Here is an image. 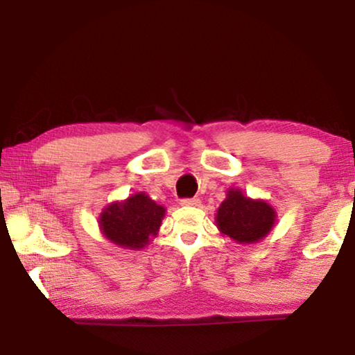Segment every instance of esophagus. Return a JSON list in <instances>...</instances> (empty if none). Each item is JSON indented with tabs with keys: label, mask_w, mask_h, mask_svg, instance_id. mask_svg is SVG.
Returning a JSON list of instances; mask_svg holds the SVG:
<instances>
[{
	"label": "esophagus",
	"mask_w": 355,
	"mask_h": 355,
	"mask_svg": "<svg viewBox=\"0 0 355 355\" xmlns=\"http://www.w3.org/2000/svg\"><path fill=\"white\" fill-rule=\"evenodd\" d=\"M181 205L182 207H198L200 205V200H198V198H182Z\"/></svg>",
	"instance_id": "34e87169"
}]
</instances>
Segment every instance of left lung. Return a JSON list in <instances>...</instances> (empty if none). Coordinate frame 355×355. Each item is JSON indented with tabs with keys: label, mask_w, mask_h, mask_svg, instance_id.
Returning a JSON list of instances; mask_svg holds the SVG:
<instances>
[{
	"label": "left lung",
	"mask_w": 355,
	"mask_h": 355,
	"mask_svg": "<svg viewBox=\"0 0 355 355\" xmlns=\"http://www.w3.org/2000/svg\"><path fill=\"white\" fill-rule=\"evenodd\" d=\"M276 210L261 198H250L241 189L230 187L216 210V227L237 244H255L265 239L276 223Z\"/></svg>",
	"instance_id": "8db88e82"
}]
</instances>
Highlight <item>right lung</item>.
Instances as JSON below:
<instances>
[{"label":"right lung","instance_id":"obj_1","mask_svg":"<svg viewBox=\"0 0 355 355\" xmlns=\"http://www.w3.org/2000/svg\"><path fill=\"white\" fill-rule=\"evenodd\" d=\"M166 208L153 202L145 192L125 200L111 202L98 218V227L106 239L121 249L140 250L158 236Z\"/></svg>","mask_w":355,"mask_h":355}]
</instances>
